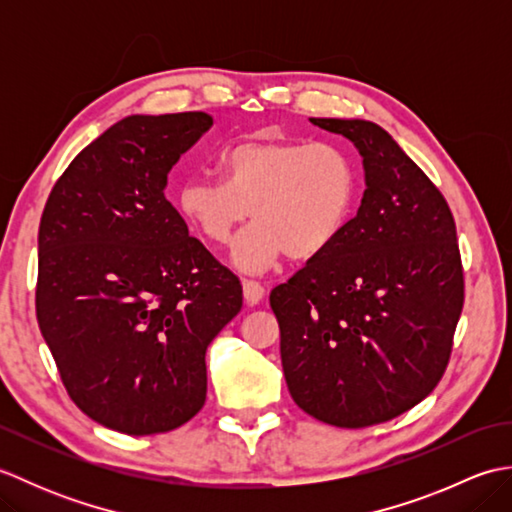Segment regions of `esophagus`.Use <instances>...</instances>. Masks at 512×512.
<instances>
[{
  "instance_id": "obj_1",
  "label": "esophagus",
  "mask_w": 512,
  "mask_h": 512,
  "mask_svg": "<svg viewBox=\"0 0 512 512\" xmlns=\"http://www.w3.org/2000/svg\"><path fill=\"white\" fill-rule=\"evenodd\" d=\"M242 290H244V301L248 303V306H257V303L264 299V292H266L264 286L255 279H244Z\"/></svg>"
}]
</instances>
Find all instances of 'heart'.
I'll list each match as a JSON object with an SVG mask.
<instances>
[{
	"mask_svg": "<svg viewBox=\"0 0 512 512\" xmlns=\"http://www.w3.org/2000/svg\"><path fill=\"white\" fill-rule=\"evenodd\" d=\"M217 171L222 180H184L176 209L211 246L231 244L253 211L233 250L244 273H264L284 255L319 257L343 235L358 198L356 162L334 143L244 138L222 149Z\"/></svg>",
	"mask_w": 512,
	"mask_h": 512,
	"instance_id": "heart-1",
	"label": "heart"
}]
</instances>
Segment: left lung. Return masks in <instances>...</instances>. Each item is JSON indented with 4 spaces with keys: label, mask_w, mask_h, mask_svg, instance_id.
<instances>
[{
    "label": "left lung",
    "mask_w": 512,
    "mask_h": 512,
    "mask_svg": "<svg viewBox=\"0 0 512 512\" xmlns=\"http://www.w3.org/2000/svg\"><path fill=\"white\" fill-rule=\"evenodd\" d=\"M352 140L365 193L343 235L270 292L292 400L343 429L387 422L447 369L464 306L447 200L383 127L310 118Z\"/></svg>",
    "instance_id": "obj_1"
}]
</instances>
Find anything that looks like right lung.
I'll return each mask as SVG.
<instances>
[{"instance_id":"right-lung-1","label":"right lung","mask_w":512,"mask_h":512,"mask_svg":"<svg viewBox=\"0 0 512 512\" xmlns=\"http://www.w3.org/2000/svg\"><path fill=\"white\" fill-rule=\"evenodd\" d=\"M204 112L114 123L54 184L39 224L37 321L74 405L107 429H178L206 400V347L242 284L189 235L167 176Z\"/></svg>"}]
</instances>
